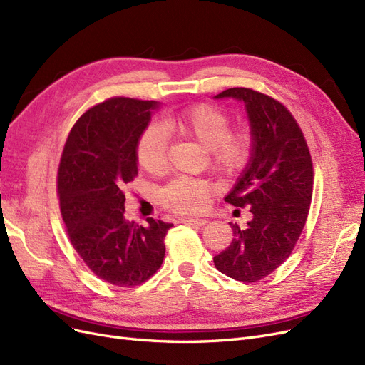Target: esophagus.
I'll use <instances>...</instances> for the list:
<instances>
[{"instance_id": "34e87169", "label": "esophagus", "mask_w": 365, "mask_h": 365, "mask_svg": "<svg viewBox=\"0 0 365 365\" xmlns=\"http://www.w3.org/2000/svg\"><path fill=\"white\" fill-rule=\"evenodd\" d=\"M181 224H187V225H205L207 220L201 219V217H182L180 219Z\"/></svg>"}]
</instances>
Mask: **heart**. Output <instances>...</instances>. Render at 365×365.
Listing matches in <instances>:
<instances>
[{
	"mask_svg": "<svg viewBox=\"0 0 365 365\" xmlns=\"http://www.w3.org/2000/svg\"><path fill=\"white\" fill-rule=\"evenodd\" d=\"M161 125L176 137L202 145L212 169L225 176L239 175L251 160L254 148L251 130L245 126L230 129V117L219 106L195 103L164 117ZM162 128L160 125H149L141 132L135 146L138 165L153 176L163 175L169 168V140ZM213 190L215 185L208 180L180 176L163 187L158 201L173 213L193 215L205 207Z\"/></svg>",
	"mask_w": 365,
	"mask_h": 365,
	"instance_id": "1",
	"label": "heart"
}]
</instances>
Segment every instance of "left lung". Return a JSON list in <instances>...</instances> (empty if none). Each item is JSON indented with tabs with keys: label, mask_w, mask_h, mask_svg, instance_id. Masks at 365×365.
Instances as JSON below:
<instances>
[{
	"label": "left lung",
	"mask_w": 365,
	"mask_h": 365,
	"mask_svg": "<svg viewBox=\"0 0 365 365\" xmlns=\"http://www.w3.org/2000/svg\"><path fill=\"white\" fill-rule=\"evenodd\" d=\"M245 102L254 137L252 155L225 202L250 207L247 228L230 224L233 240L215 256L228 277L254 283L291 256L309 215L314 189L311 152L297 120L279 101L251 88H228L216 98Z\"/></svg>",
	"instance_id": "1"
}]
</instances>
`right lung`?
<instances>
[{
  "label": "right lung",
  "mask_w": 365,
  "mask_h": 365,
  "mask_svg": "<svg viewBox=\"0 0 365 365\" xmlns=\"http://www.w3.org/2000/svg\"><path fill=\"white\" fill-rule=\"evenodd\" d=\"M157 102L113 97L71 128L58 169L61 215L76 252L98 279L120 288L149 280L164 260L172 224L125 219L123 187L138 173L135 146Z\"/></svg>",
  "instance_id": "1"
}]
</instances>
